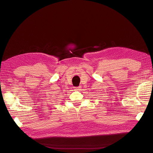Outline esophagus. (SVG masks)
Instances as JSON below:
<instances>
[{
  "label": "esophagus",
  "mask_w": 153,
  "mask_h": 153,
  "mask_svg": "<svg viewBox=\"0 0 153 153\" xmlns=\"http://www.w3.org/2000/svg\"><path fill=\"white\" fill-rule=\"evenodd\" d=\"M80 88H81V87H80V86H78V87H75V91H80Z\"/></svg>",
  "instance_id": "34e87169"
}]
</instances>
